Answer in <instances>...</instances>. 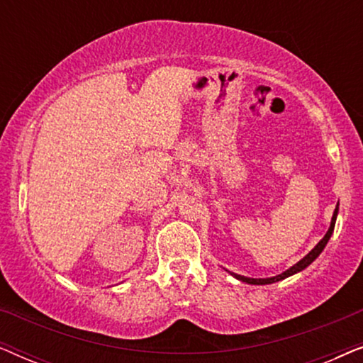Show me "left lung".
Listing matches in <instances>:
<instances>
[{
    "label": "left lung",
    "mask_w": 363,
    "mask_h": 363,
    "mask_svg": "<svg viewBox=\"0 0 363 363\" xmlns=\"http://www.w3.org/2000/svg\"><path fill=\"white\" fill-rule=\"evenodd\" d=\"M337 211H339V203H337V208H335V211H334V216H332V221H330V228H329V231H327V233H325V236L322 238V240L319 241V245H317V246L314 247V250H312V251L309 252V255H307L306 257H302V259H301L299 262H297V264H294L292 267H289V269H287V271L282 272V274H279V276H274V277H267V279H251V277H245V276H240V274H233V276H235L236 279L242 281V282H247V284H272V282H277V281H281V279H286V277H289V276H292V274H296V272H299V271H302V269H306V267L309 266L311 262L314 261L315 257L320 255L322 250H324L325 245H327V241L330 240L332 233H334Z\"/></svg>",
    "instance_id": "1"
}]
</instances>
